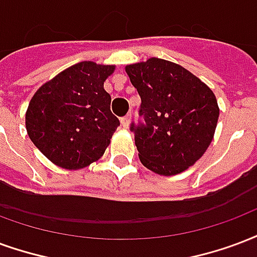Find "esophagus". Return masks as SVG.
I'll return each instance as SVG.
<instances>
[{
    "label": "esophagus",
    "instance_id": "obj_1",
    "mask_svg": "<svg viewBox=\"0 0 257 257\" xmlns=\"http://www.w3.org/2000/svg\"><path fill=\"white\" fill-rule=\"evenodd\" d=\"M131 118H132V115H131V114H128V115H125V117L121 118V125H122L123 128H128L129 123H131Z\"/></svg>",
    "mask_w": 257,
    "mask_h": 257
}]
</instances>
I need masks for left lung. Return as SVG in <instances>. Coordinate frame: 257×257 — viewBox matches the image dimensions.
Masks as SVG:
<instances>
[{
	"label": "left lung",
	"mask_w": 257,
	"mask_h": 257,
	"mask_svg": "<svg viewBox=\"0 0 257 257\" xmlns=\"http://www.w3.org/2000/svg\"><path fill=\"white\" fill-rule=\"evenodd\" d=\"M125 70L142 99L143 119L131 123L142 163L161 176L187 170L215 134L219 107L214 92L189 70L161 58Z\"/></svg>",
	"instance_id": "1"
}]
</instances>
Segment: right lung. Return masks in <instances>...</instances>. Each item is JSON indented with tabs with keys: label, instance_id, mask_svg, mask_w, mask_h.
Wrapping results in <instances>:
<instances>
[{
	"label": "right lung",
	"instance_id": "1",
	"mask_svg": "<svg viewBox=\"0 0 257 257\" xmlns=\"http://www.w3.org/2000/svg\"><path fill=\"white\" fill-rule=\"evenodd\" d=\"M113 65L79 62L42 85L26 114L31 142L57 166L77 170L98 161L119 125L103 83Z\"/></svg>",
	"mask_w": 257,
	"mask_h": 257
}]
</instances>
